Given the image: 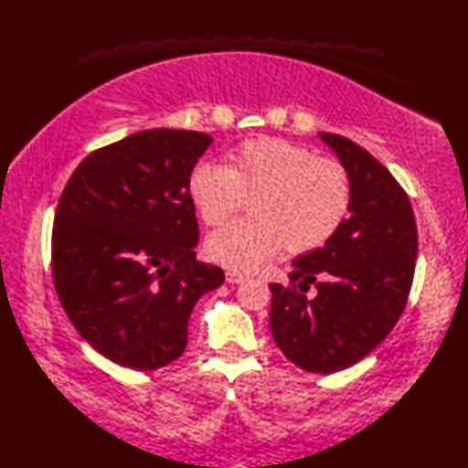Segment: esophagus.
I'll return each mask as SVG.
<instances>
[{"instance_id":"1","label":"esophagus","mask_w":468,"mask_h":468,"mask_svg":"<svg viewBox=\"0 0 468 468\" xmlns=\"http://www.w3.org/2000/svg\"><path fill=\"white\" fill-rule=\"evenodd\" d=\"M227 282L229 283H241V282H245V275L239 273V271H229L227 273Z\"/></svg>"}]
</instances>
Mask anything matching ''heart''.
<instances>
[{"instance_id":"b5f03b06","label":"heart","mask_w":468,"mask_h":468,"mask_svg":"<svg viewBox=\"0 0 468 468\" xmlns=\"http://www.w3.org/2000/svg\"><path fill=\"white\" fill-rule=\"evenodd\" d=\"M188 195L203 221L225 223L251 203V217L208 235L211 261L253 271L285 245L307 253L340 231L352 207V178L334 158L315 156L282 138H253L229 153L225 165H197Z\"/></svg>"}]
</instances>
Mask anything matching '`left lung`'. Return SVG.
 <instances>
[{
  "mask_svg": "<svg viewBox=\"0 0 468 468\" xmlns=\"http://www.w3.org/2000/svg\"><path fill=\"white\" fill-rule=\"evenodd\" d=\"M352 178V207L324 247L297 257L290 287L271 283L277 347L302 370L340 372L370 354L409 302L419 235L409 195L390 171L346 136L320 133ZM314 282L318 295L304 292Z\"/></svg>",
  "mask_w": 468,
  "mask_h": 468,
  "instance_id": "1",
  "label": "left lung"
}]
</instances>
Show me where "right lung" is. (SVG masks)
Masks as SVG:
<instances>
[{"label":"right lung","instance_id":"right-lung-1","mask_svg":"<svg viewBox=\"0 0 468 468\" xmlns=\"http://www.w3.org/2000/svg\"><path fill=\"white\" fill-rule=\"evenodd\" d=\"M213 143L151 128L98 148L59 197L52 273L66 315L108 360L156 370L185 352L198 297L225 282L195 260L198 225L188 176Z\"/></svg>","mask_w":468,"mask_h":468}]
</instances>
